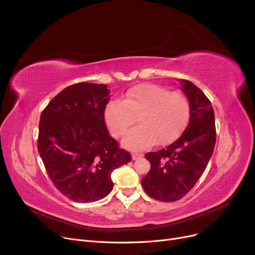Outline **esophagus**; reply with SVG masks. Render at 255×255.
Masks as SVG:
<instances>
[{
    "instance_id": "esophagus-1",
    "label": "esophagus",
    "mask_w": 255,
    "mask_h": 255,
    "mask_svg": "<svg viewBox=\"0 0 255 255\" xmlns=\"http://www.w3.org/2000/svg\"><path fill=\"white\" fill-rule=\"evenodd\" d=\"M143 153L142 152H133L132 153V159L133 161H135V159H138V158H140V157H143Z\"/></svg>"
}]
</instances>
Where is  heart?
I'll return each mask as SVG.
<instances>
[{
    "instance_id": "b5f03b06",
    "label": "heart",
    "mask_w": 255,
    "mask_h": 255,
    "mask_svg": "<svg viewBox=\"0 0 255 255\" xmlns=\"http://www.w3.org/2000/svg\"><path fill=\"white\" fill-rule=\"evenodd\" d=\"M136 117L139 125L125 135V147L144 149L155 140L166 145L182 133L189 121V101L182 93L158 85L142 84L129 89L123 101H110L105 109L106 124L116 137L124 134Z\"/></svg>"
}]
</instances>
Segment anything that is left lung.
<instances>
[{
	"label": "left lung",
	"mask_w": 255,
	"mask_h": 255,
	"mask_svg": "<svg viewBox=\"0 0 255 255\" xmlns=\"http://www.w3.org/2000/svg\"><path fill=\"white\" fill-rule=\"evenodd\" d=\"M181 84L190 105L189 124L174 143L145 154L151 167L142 186L161 202L177 201L192 189L208 165L216 139L211 102L190 81Z\"/></svg>",
	"instance_id": "1"
}]
</instances>
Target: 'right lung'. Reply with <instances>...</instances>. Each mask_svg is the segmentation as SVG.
Listing matches in <instances>:
<instances>
[{
  "label": "right lung",
  "instance_id": "right-lung-1",
  "mask_svg": "<svg viewBox=\"0 0 255 255\" xmlns=\"http://www.w3.org/2000/svg\"><path fill=\"white\" fill-rule=\"evenodd\" d=\"M109 93L104 84H73L41 115L37 150L56 189L73 202L104 199L113 188L112 171L131 161L104 120Z\"/></svg>",
  "mask_w": 255,
  "mask_h": 255
}]
</instances>
